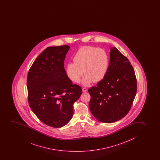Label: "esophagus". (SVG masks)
<instances>
[{
  "label": "esophagus",
  "instance_id": "esophagus-1",
  "mask_svg": "<svg viewBox=\"0 0 160 160\" xmlns=\"http://www.w3.org/2000/svg\"><path fill=\"white\" fill-rule=\"evenodd\" d=\"M82 90V92H86V91H87V90H88V89H87V88H83Z\"/></svg>",
  "mask_w": 160,
  "mask_h": 160
}]
</instances>
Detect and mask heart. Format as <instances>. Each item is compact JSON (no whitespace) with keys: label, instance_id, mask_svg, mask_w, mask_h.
<instances>
[{"label":"heart","instance_id":"b5f03b06","mask_svg":"<svg viewBox=\"0 0 160 160\" xmlns=\"http://www.w3.org/2000/svg\"><path fill=\"white\" fill-rule=\"evenodd\" d=\"M73 61L74 62H70L67 65L68 77L72 81L78 83L84 71L86 74L82 79V83L85 86H88L92 81H101L108 70L109 56L103 49L82 47L75 54Z\"/></svg>","mask_w":160,"mask_h":160}]
</instances>
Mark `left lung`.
Returning <instances> with one entry per match:
<instances>
[{
  "mask_svg": "<svg viewBox=\"0 0 160 160\" xmlns=\"http://www.w3.org/2000/svg\"><path fill=\"white\" fill-rule=\"evenodd\" d=\"M97 86L88 90L89 107L98 121L114 123L129 111L137 93V79L131 63L116 47H112L108 70Z\"/></svg>",
  "mask_w": 160,
  "mask_h": 160,
  "instance_id": "left-lung-1",
  "label": "left lung"
}]
</instances>
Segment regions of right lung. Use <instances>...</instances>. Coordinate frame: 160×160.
I'll list each match as a JSON object with an SVG mask.
<instances>
[{
	"instance_id": "obj_1",
	"label": "right lung",
	"mask_w": 160,
	"mask_h": 160,
	"mask_svg": "<svg viewBox=\"0 0 160 160\" xmlns=\"http://www.w3.org/2000/svg\"><path fill=\"white\" fill-rule=\"evenodd\" d=\"M69 46L49 47L31 67L27 79L28 104L42 122L53 128L69 123L73 115V104L82 88L73 84L64 69Z\"/></svg>"
}]
</instances>
